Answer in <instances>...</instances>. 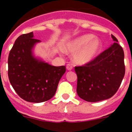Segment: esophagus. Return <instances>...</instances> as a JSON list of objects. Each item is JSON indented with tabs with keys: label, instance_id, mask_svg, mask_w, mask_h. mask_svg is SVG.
Segmentation results:
<instances>
[{
	"label": "esophagus",
	"instance_id": "obj_1",
	"mask_svg": "<svg viewBox=\"0 0 132 132\" xmlns=\"http://www.w3.org/2000/svg\"><path fill=\"white\" fill-rule=\"evenodd\" d=\"M66 69H67L68 71H71L72 69H73V66H72L71 64H67V65H66Z\"/></svg>",
	"mask_w": 132,
	"mask_h": 132
}]
</instances>
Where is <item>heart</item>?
Segmentation results:
<instances>
[{
  "mask_svg": "<svg viewBox=\"0 0 132 132\" xmlns=\"http://www.w3.org/2000/svg\"><path fill=\"white\" fill-rule=\"evenodd\" d=\"M94 35H81L66 44L65 51L74 53L73 61L78 65H84L90 62L96 57L101 49V42Z\"/></svg>",
  "mask_w": 132,
  "mask_h": 132,
  "instance_id": "obj_1",
  "label": "heart"
}]
</instances>
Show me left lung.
I'll list each match as a JSON object with an SVG mask.
<instances>
[{"mask_svg": "<svg viewBox=\"0 0 132 132\" xmlns=\"http://www.w3.org/2000/svg\"><path fill=\"white\" fill-rule=\"evenodd\" d=\"M115 42L90 62L76 66L78 95L88 102H98L112 97L125 76V54L117 38Z\"/></svg>", "mask_w": 132, "mask_h": 132, "instance_id": "1", "label": "left lung"}]
</instances>
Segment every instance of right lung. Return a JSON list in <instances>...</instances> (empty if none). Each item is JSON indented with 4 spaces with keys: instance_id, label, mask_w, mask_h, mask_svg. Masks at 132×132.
<instances>
[{
    "instance_id": "add662e5",
    "label": "right lung",
    "mask_w": 132,
    "mask_h": 132,
    "mask_svg": "<svg viewBox=\"0 0 132 132\" xmlns=\"http://www.w3.org/2000/svg\"><path fill=\"white\" fill-rule=\"evenodd\" d=\"M40 40L33 32L20 35L8 56V78L15 91L27 102H42L56 93L66 66H54L34 56L32 49Z\"/></svg>"
}]
</instances>
